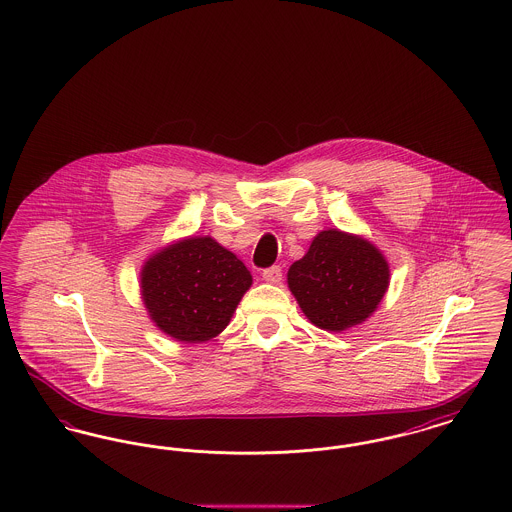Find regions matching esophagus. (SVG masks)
<instances>
[{
    "label": "esophagus",
    "instance_id": "esophagus-1",
    "mask_svg": "<svg viewBox=\"0 0 512 512\" xmlns=\"http://www.w3.org/2000/svg\"><path fill=\"white\" fill-rule=\"evenodd\" d=\"M263 280L268 284H278L282 280V267L280 265H272V267L263 270Z\"/></svg>",
    "mask_w": 512,
    "mask_h": 512
}]
</instances>
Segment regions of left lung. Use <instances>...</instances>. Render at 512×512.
I'll use <instances>...</instances> for the list:
<instances>
[{
    "mask_svg": "<svg viewBox=\"0 0 512 512\" xmlns=\"http://www.w3.org/2000/svg\"><path fill=\"white\" fill-rule=\"evenodd\" d=\"M388 284L384 255L363 238L340 230L320 232L307 255L288 270V286L305 317L330 332L370 317Z\"/></svg>",
    "mask_w": 512,
    "mask_h": 512,
    "instance_id": "8db88e82",
    "label": "left lung"
}]
</instances>
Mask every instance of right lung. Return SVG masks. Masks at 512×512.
I'll use <instances>...</instances> for the list:
<instances>
[{"mask_svg": "<svg viewBox=\"0 0 512 512\" xmlns=\"http://www.w3.org/2000/svg\"><path fill=\"white\" fill-rule=\"evenodd\" d=\"M249 286L244 263L213 238L171 245L142 270V295L153 322L190 343L220 334Z\"/></svg>", "mask_w": 512, "mask_h": 512, "instance_id": "add662e5", "label": "right lung"}]
</instances>
